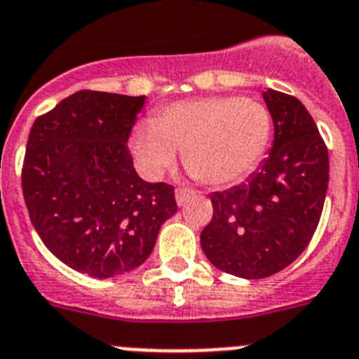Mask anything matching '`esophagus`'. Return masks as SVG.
Here are the masks:
<instances>
[{"mask_svg":"<svg viewBox=\"0 0 359 359\" xmlns=\"http://www.w3.org/2000/svg\"><path fill=\"white\" fill-rule=\"evenodd\" d=\"M189 197H193V191H189V189L180 188V189H177V191H175V201H177V204H179V205L186 204Z\"/></svg>","mask_w":359,"mask_h":359,"instance_id":"1","label":"esophagus"}]
</instances>
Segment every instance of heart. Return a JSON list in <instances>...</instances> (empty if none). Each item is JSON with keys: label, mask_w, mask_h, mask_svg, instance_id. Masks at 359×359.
<instances>
[{"label": "heart", "mask_w": 359, "mask_h": 359, "mask_svg": "<svg viewBox=\"0 0 359 359\" xmlns=\"http://www.w3.org/2000/svg\"><path fill=\"white\" fill-rule=\"evenodd\" d=\"M271 115L262 102L235 95L191 99L166 106L137 124L132 149L149 179L175 164L177 149L195 179L224 186L245 177L266 154Z\"/></svg>", "instance_id": "obj_1"}]
</instances>
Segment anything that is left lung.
<instances>
[{
  "instance_id": "left-lung-1",
  "label": "left lung",
  "mask_w": 359,
  "mask_h": 359,
  "mask_svg": "<svg viewBox=\"0 0 359 359\" xmlns=\"http://www.w3.org/2000/svg\"><path fill=\"white\" fill-rule=\"evenodd\" d=\"M274 124L269 157L244 184L211 193L213 218L201 245L217 269L257 280L285 269L316 231L329 186V154L305 106L262 93Z\"/></svg>"
}]
</instances>
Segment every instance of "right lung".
<instances>
[{
	"label": "right lung",
	"instance_id": "right-lung-1",
	"mask_svg": "<svg viewBox=\"0 0 359 359\" xmlns=\"http://www.w3.org/2000/svg\"><path fill=\"white\" fill-rule=\"evenodd\" d=\"M144 102L81 90L30 130L21 184L32 226L55 258L93 278L142 266L177 213L173 186L142 180L128 151Z\"/></svg>",
	"mask_w": 359,
	"mask_h": 359
}]
</instances>
